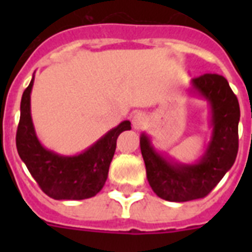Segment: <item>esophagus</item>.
Masks as SVG:
<instances>
[{
	"label": "esophagus",
	"instance_id": "esophagus-1",
	"mask_svg": "<svg viewBox=\"0 0 252 252\" xmlns=\"http://www.w3.org/2000/svg\"><path fill=\"white\" fill-rule=\"evenodd\" d=\"M146 124H148V118H146L145 114L137 112L132 116V126H133L134 129H142Z\"/></svg>",
	"mask_w": 252,
	"mask_h": 252
}]
</instances>
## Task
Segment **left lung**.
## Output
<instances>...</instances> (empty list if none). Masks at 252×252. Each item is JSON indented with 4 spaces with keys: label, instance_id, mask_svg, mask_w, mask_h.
Here are the masks:
<instances>
[{
    "label": "left lung",
    "instance_id": "obj_1",
    "mask_svg": "<svg viewBox=\"0 0 252 252\" xmlns=\"http://www.w3.org/2000/svg\"><path fill=\"white\" fill-rule=\"evenodd\" d=\"M188 93L209 106L211 138L197 161H176L156 149L149 134L142 132L140 136L150 187L158 197L174 203L207 196L234 165L238 153L241 111L226 78L219 74H204L191 81Z\"/></svg>",
    "mask_w": 252,
    "mask_h": 252
}]
</instances>
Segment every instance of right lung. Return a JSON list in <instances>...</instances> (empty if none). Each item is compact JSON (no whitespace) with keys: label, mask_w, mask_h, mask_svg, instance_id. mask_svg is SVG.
I'll return each mask as SVG.
<instances>
[{"label":"right lung","mask_w":252,"mask_h":252,"mask_svg":"<svg viewBox=\"0 0 252 252\" xmlns=\"http://www.w3.org/2000/svg\"><path fill=\"white\" fill-rule=\"evenodd\" d=\"M33 77L22 95L21 119L17 130L18 154L49 197L55 200L93 197L106 183L116 149V140L122 132L130 129V122H122L87 149L74 156H64L47 149L37 138L31 118Z\"/></svg>","instance_id":"1"}]
</instances>
